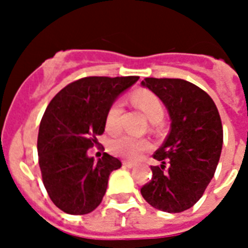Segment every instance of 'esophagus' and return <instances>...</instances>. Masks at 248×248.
Returning a JSON list of instances; mask_svg holds the SVG:
<instances>
[{"instance_id":"obj_1","label":"esophagus","mask_w":248,"mask_h":248,"mask_svg":"<svg viewBox=\"0 0 248 248\" xmlns=\"http://www.w3.org/2000/svg\"><path fill=\"white\" fill-rule=\"evenodd\" d=\"M135 164L133 161H123V166H125V168H134Z\"/></svg>"}]
</instances>
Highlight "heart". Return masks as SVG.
I'll list each match as a JSON object with an SVG mask.
<instances>
[{"label":"heart","mask_w":248,"mask_h":248,"mask_svg":"<svg viewBox=\"0 0 248 248\" xmlns=\"http://www.w3.org/2000/svg\"><path fill=\"white\" fill-rule=\"evenodd\" d=\"M131 103L143 111L151 123H159L164 118L163 103L154 93L149 91L135 92L131 95ZM124 105L122 100H114L105 114L104 125L109 134H118L122 130V119ZM151 144L146 139H138L130 135L115 138L109 144L111 154L129 160H138L145 151L150 150Z\"/></svg>","instance_id":"heart-1"}]
</instances>
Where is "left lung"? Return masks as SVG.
Returning a JSON list of instances; mask_svg holds the SVG:
<instances>
[{"mask_svg": "<svg viewBox=\"0 0 248 248\" xmlns=\"http://www.w3.org/2000/svg\"><path fill=\"white\" fill-rule=\"evenodd\" d=\"M141 84L156 94L168 108L171 129L154 153L160 165L140 189L153 207L183 212L201 199L214 177L223 131L220 114L209 94L179 78H145Z\"/></svg>", "mask_w": 248, "mask_h": 248, "instance_id": "obj_1", "label": "left lung"}]
</instances>
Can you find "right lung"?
<instances>
[{
	"label": "right lung",
	"instance_id": "right-lung-1",
	"mask_svg": "<svg viewBox=\"0 0 248 248\" xmlns=\"http://www.w3.org/2000/svg\"><path fill=\"white\" fill-rule=\"evenodd\" d=\"M139 77H85L69 83L50 100L39 124L37 150L43 185L54 205L71 215L97 209L109 175L122 166L104 153L87 155L104 133L109 105Z\"/></svg>",
	"mask_w": 248,
	"mask_h": 248
}]
</instances>
